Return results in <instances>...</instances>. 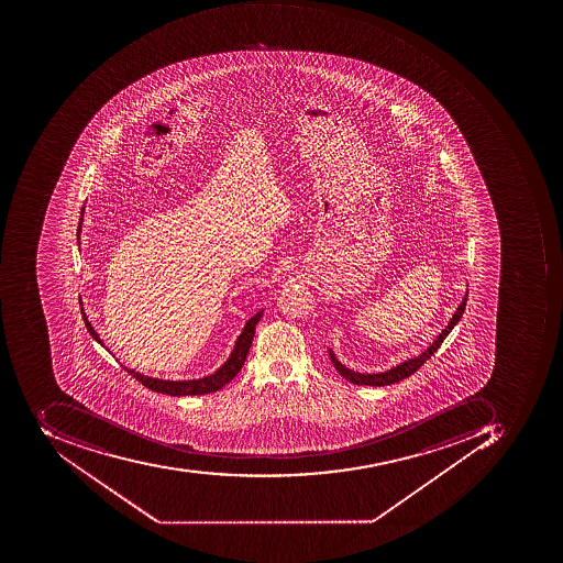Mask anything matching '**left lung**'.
<instances>
[{
  "label": "left lung",
  "instance_id": "1",
  "mask_svg": "<svg viewBox=\"0 0 563 563\" xmlns=\"http://www.w3.org/2000/svg\"><path fill=\"white\" fill-rule=\"evenodd\" d=\"M466 300L467 295L464 297L461 306L455 310V314L452 316L451 321H449L448 328L442 331V333L437 336V340L430 344L429 349L424 350L420 356L417 358L406 360L405 364L398 365V367L390 368V371L383 372V374H358V372L350 371V368L344 367L338 362L336 356L333 353L329 352L331 355V362H333L334 368L340 372V375H343L344 379L350 380L352 384H358V386H389V384L399 383V380L406 379L409 375H413L421 365L440 349V344L444 343L448 334L451 333L454 325L460 322V319L463 318L464 309H466Z\"/></svg>",
  "mask_w": 563,
  "mask_h": 563
}]
</instances>
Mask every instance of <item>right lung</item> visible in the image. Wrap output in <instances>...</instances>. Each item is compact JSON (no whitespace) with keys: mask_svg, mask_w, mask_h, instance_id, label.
<instances>
[{"mask_svg":"<svg viewBox=\"0 0 563 563\" xmlns=\"http://www.w3.org/2000/svg\"><path fill=\"white\" fill-rule=\"evenodd\" d=\"M81 213H84V210H81ZM81 219H84V217H81ZM80 227L81 225H78V234H80ZM81 314H84V321L85 325H87L88 333L92 334L93 340L103 344L102 341H100L99 334L93 331L92 324H90V322L87 321V318H85V312H81ZM261 316H263V310H260L254 318L249 319L244 331H242L238 343H235L234 352H232L230 358L227 360L225 365L214 372V374L205 377V379L174 383V380L152 379V377H145V375L130 371V368H126V372L128 374H131V377H134L139 383H142L143 386L148 387V389L154 390V393H161V395L199 396L208 395V393H214V390L222 389L225 384H229L230 380L234 379L235 375L241 371L245 358H247L249 349H251V344H253L254 331H256V324L260 322Z\"/></svg>","mask_w":563,"mask_h":563,"instance_id":"right-lung-1","label":"right lung"}]
</instances>
